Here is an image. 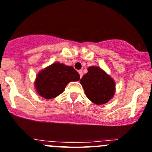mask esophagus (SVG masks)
Returning <instances> with one entry per match:
<instances>
[{
    "label": "esophagus",
    "mask_w": 152,
    "mask_h": 152,
    "mask_svg": "<svg viewBox=\"0 0 152 152\" xmlns=\"http://www.w3.org/2000/svg\"><path fill=\"white\" fill-rule=\"evenodd\" d=\"M79 76H80V79L82 77V75H83V73H82V70H79Z\"/></svg>",
    "instance_id": "34e87169"
}]
</instances>
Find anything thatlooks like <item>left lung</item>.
Returning a JSON list of instances; mask_svg holds the SVG:
<instances>
[{
	"mask_svg": "<svg viewBox=\"0 0 152 152\" xmlns=\"http://www.w3.org/2000/svg\"><path fill=\"white\" fill-rule=\"evenodd\" d=\"M87 97L96 104L107 102L115 92L114 81L101 68L89 67L88 73L80 79Z\"/></svg>",
	"mask_w": 152,
	"mask_h": 152,
	"instance_id": "obj_1",
	"label": "left lung"
}]
</instances>
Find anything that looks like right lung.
I'll use <instances>...</instances> for the list:
<instances>
[{"mask_svg":"<svg viewBox=\"0 0 152 152\" xmlns=\"http://www.w3.org/2000/svg\"><path fill=\"white\" fill-rule=\"evenodd\" d=\"M79 79V73L73 67L56 62L39 73L35 85L41 96L53 99L61 94L69 82Z\"/></svg>","mask_w":152,"mask_h":152,"instance_id":"right-lung-1","label":"right lung"}]
</instances>
